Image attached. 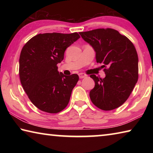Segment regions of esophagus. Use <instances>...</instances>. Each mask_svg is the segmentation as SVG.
Here are the masks:
<instances>
[{"label":"esophagus","mask_w":153,"mask_h":153,"mask_svg":"<svg viewBox=\"0 0 153 153\" xmlns=\"http://www.w3.org/2000/svg\"><path fill=\"white\" fill-rule=\"evenodd\" d=\"M86 76V74H83V73H80V74H79V78L80 79H82V78H84Z\"/></svg>","instance_id":"obj_1"}]
</instances>
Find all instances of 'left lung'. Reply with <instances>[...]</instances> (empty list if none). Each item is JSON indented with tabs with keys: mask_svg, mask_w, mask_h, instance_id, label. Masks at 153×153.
I'll return each mask as SVG.
<instances>
[{
	"mask_svg": "<svg viewBox=\"0 0 153 153\" xmlns=\"http://www.w3.org/2000/svg\"><path fill=\"white\" fill-rule=\"evenodd\" d=\"M82 38L96 52V60L101 63L106 74L95 82L90 98L96 107L103 111L117 108L125 102L138 79V57L135 46L126 36L111 28H100L79 32Z\"/></svg>",
	"mask_w": 153,
	"mask_h": 153,
	"instance_id": "1",
	"label": "left lung"
}]
</instances>
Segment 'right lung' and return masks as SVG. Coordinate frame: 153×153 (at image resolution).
<instances>
[{
    "mask_svg": "<svg viewBox=\"0 0 153 153\" xmlns=\"http://www.w3.org/2000/svg\"><path fill=\"white\" fill-rule=\"evenodd\" d=\"M79 38L77 32L39 33L23 47L19 56L21 84L40 110L57 113L68 105L79 76L59 73L57 64L64 59L66 48Z\"/></svg>",
    "mask_w": 153,
    "mask_h": 153,
    "instance_id": "1",
    "label": "right lung"
}]
</instances>
